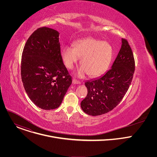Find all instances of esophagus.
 Returning a JSON list of instances; mask_svg holds the SVG:
<instances>
[{
    "label": "esophagus",
    "mask_w": 157,
    "mask_h": 157,
    "mask_svg": "<svg viewBox=\"0 0 157 157\" xmlns=\"http://www.w3.org/2000/svg\"><path fill=\"white\" fill-rule=\"evenodd\" d=\"M72 82H73V84H80V82H79V81H77V80H76V79H73L72 80Z\"/></svg>",
    "instance_id": "34e87169"
}]
</instances>
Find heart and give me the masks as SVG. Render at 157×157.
I'll return each instance as SVG.
<instances>
[{"label": "heart", "instance_id": "b5f03b06", "mask_svg": "<svg viewBox=\"0 0 157 157\" xmlns=\"http://www.w3.org/2000/svg\"><path fill=\"white\" fill-rule=\"evenodd\" d=\"M61 55L66 67L70 70L74 68L81 58L82 66L76 71L78 77L82 78L87 73L96 77L106 70L112 57V48L106 42L87 38L76 41L75 48L65 47Z\"/></svg>", "mask_w": 157, "mask_h": 157}]
</instances>
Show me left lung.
I'll return each instance as SVG.
<instances>
[{"label": "left lung", "mask_w": 157, "mask_h": 157, "mask_svg": "<svg viewBox=\"0 0 157 157\" xmlns=\"http://www.w3.org/2000/svg\"><path fill=\"white\" fill-rule=\"evenodd\" d=\"M135 61L128 41L122 38L121 48L111 68L103 75L87 81V94L81 101L85 113L96 116L107 113L122 101L131 84Z\"/></svg>", "instance_id": "left-lung-1"}]
</instances>
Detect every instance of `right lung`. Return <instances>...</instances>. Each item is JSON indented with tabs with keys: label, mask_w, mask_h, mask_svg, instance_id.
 <instances>
[{
	"label": "right lung",
	"mask_w": 157,
	"mask_h": 157,
	"mask_svg": "<svg viewBox=\"0 0 157 157\" xmlns=\"http://www.w3.org/2000/svg\"><path fill=\"white\" fill-rule=\"evenodd\" d=\"M21 76L37 107L52 110L61 105L72 79L63 62L58 32L44 27L30 35L22 53Z\"/></svg>",
	"instance_id": "right-lung-1"
}]
</instances>
